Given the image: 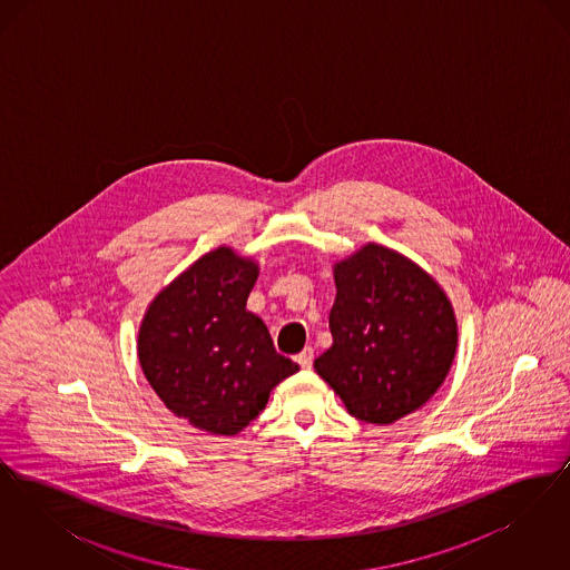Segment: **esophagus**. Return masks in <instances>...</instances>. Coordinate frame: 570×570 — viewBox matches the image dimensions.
<instances>
[{
  "label": "esophagus",
  "mask_w": 570,
  "mask_h": 570,
  "mask_svg": "<svg viewBox=\"0 0 570 570\" xmlns=\"http://www.w3.org/2000/svg\"><path fill=\"white\" fill-rule=\"evenodd\" d=\"M297 363L303 370H309L312 363H314V351H312V348H303V351L297 354Z\"/></svg>",
  "instance_id": "1"
}]
</instances>
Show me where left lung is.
Returning <instances> with one entry per match:
<instances>
[{
	"instance_id": "left-lung-1",
	"label": "left lung",
	"mask_w": 570,
	"mask_h": 570,
	"mask_svg": "<svg viewBox=\"0 0 570 570\" xmlns=\"http://www.w3.org/2000/svg\"><path fill=\"white\" fill-rule=\"evenodd\" d=\"M333 277V344L314 370L358 421L395 423L430 402L453 365V305L430 273L384 245H363Z\"/></svg>"
}]
</instances>
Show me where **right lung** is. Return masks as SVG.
<instances>
[{
	"mask_svg": "<svg viewBox=\"0 0 570 570\" xmlns=\"http://www.w3.org/2000/svg\"><path fill=\"white\" fill-rule=\"evenodd\" d=\"M256 277L252 258L222 245L163 288L138 328V361L151 389L173 414L209 434H239L273 386L298 372L245 309Z\"/></svg>",
	"mask_w": 570,
	"mask_h": 570,
	"instance_id": "right-lung-1",
	"label": "right lung"
}]
</instances>
